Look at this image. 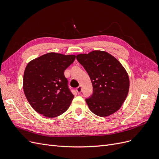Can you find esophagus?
Here are the masks:
<instances>
[{
  "instance_id": "1",
  "label": "esophagus",
  "mask_w": 159,
  "mask_h": 159,
  "mask_svg": "<svg viewBox=\"0 0 159 159\" xmlns=\"http://www.w3.org/2000/svg\"><path fill=\"white\" fill-rule=\"evenodd\" d=\"M81 90H82V89H81V85H80L79 87H78V88H77V89H76L77 92H78V93H80L81 92Z\"/></svg>"
}]
</instances>
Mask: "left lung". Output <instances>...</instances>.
Segmentation results:
<instances>
[{
    "label": "left lung",
    "mask_w": 159,
    "mask_h": 159,
    "mask_svg": "<svg viewBox=\"0 0 159 159\" xmlns=\"http://www.w3.org/2000/svg\"><path fill=\"white\" fill-rule=\"evenodd\" d=\"M88 72L93 93L86 99L91 111L99 117H107L121 108L129 89L126 70L114 56L102 50L76 56Z\"/></svg>",
    "instance_id": "1"
}]
</instances>
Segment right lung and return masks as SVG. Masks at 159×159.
Listing matches in <instances>:
<instances>
[{
	"label": "right lung",
	"instance_id": "right-lung-1",
	"mask_svg": "<svg viewBox=\"0 0 159 159\" xmlns=\"http://www.w3.org/2000/svg\"><path fill=\"white\" fill-rule=\"evenodd\" d=\"M75 55L50 52L31 60L23 77V89L28 103L38 113L53 118L66 112L74 95L68 88L65 70Z\"/></svg>",
	"mask_w": 159,
	"mask_h": 159
}]
</instances>
